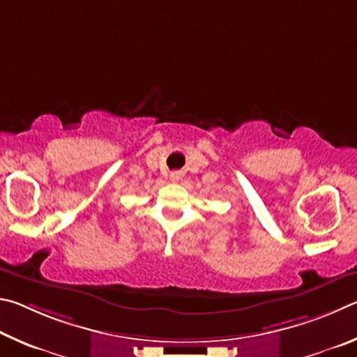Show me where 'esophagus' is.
Segmentation results:
<instances>
[{"label":"esophagus","instance_id":"1","mask_svg":"<svg viewBox=\"0 0 357 357\" xmlns=\"http://www.w3.org/2000/svg\"><path fill=\"white\" fill-rule=\"evenodd\" d=\"M182 177H183V174L180 171H172L171 174H169V180H171V182H178Z\"/></svg>","mask_w":357,"mask_h":357}]
</instances>
